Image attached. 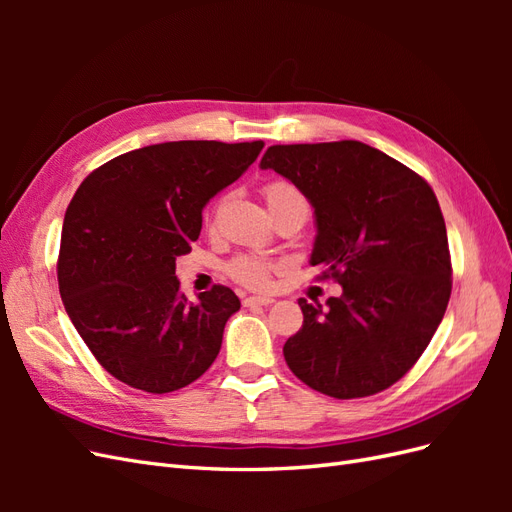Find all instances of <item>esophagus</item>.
Instances as JSON below:
<instances>
[{
    "label": "esophagus",
    "mask_w": 512,
    "mask_h": 512,
    "mask_svg": "<svg viewBox=\"0 0 512 512\" xmlns=\"http://www.w3.org/2000/svg\"><path fill=\"white\" fill-rule=\"evenodd\" d=\"M273 303V299L271 297H247L245 301H243V305L245 307H256V305H271Z\"/></svg>",
    "instance_id": "1"
}]
</instances>
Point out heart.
<instances>
[{"label": "heart", "instance_id": "heart-1", "mask_svg": "<svg viewBox=\"0 0 512 512\" xmlns=\"http://www.w3.org/2000/svg\"><path fill=\"white\" fill-rule=\"evenodd\" d=\"M265 196H267V205L271 207L275 203H280V200L294 198L301 194L297 188H294V185H290L286 181H273L265 188ZM273 269H277L275 262L254 258V256H239L232 260L228 267L230 275L235 277L237 282L250 286V288H267Z\"/></svg>", "mask_w": 512, "mask_h": 512}]
</instances>
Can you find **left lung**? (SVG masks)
Masks as SVG:
<instances>
[{
  "label": "left lung",
  "instance_id": "obj_1",
  "mask_svg": "<svg viewBox=\"0 0 512 512\" xmlns=\"http://www.w3.org/2000/svg\"><path fill=\"white\" fill-rule=\"evenodd\" d=\"M314 207L312 265L342 286L327 307L299 299L284 359L337 399L389 389L418 361L451 297V254L425 179L361 141L273 145L260 160Z\"/></svg>",
  "mask_w": 512,
  "mask_h": 512
}]
</instances>
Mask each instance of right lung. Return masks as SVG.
I'll use <instances>...</instances> for the list:
<instances>
[{
    "mask_svg": "<svg viewBox=\"0 0 512 512\" xmlns=\"http://www.w3.org/2000/svg\"><path fill=\"white\" fill-rule=\"evenodd\" d=\"M265 147L175 141L134 149L96 168L61 228V301L98 363L134 389H183L211 367L241 301L226 286L185 299L175 275L203 228L209 200Z\"/></svg>",
    "mask_w": 512,
    "mask_h": 512,
    "instance_id": "add662e5",
    "label": "right lung"
}]
</instances>
